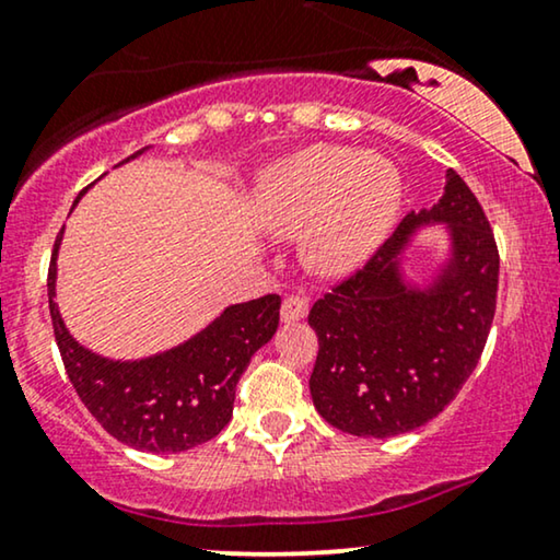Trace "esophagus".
<instances>
[{"mask_svg": "<svg viewBox=\"0 0 560 560\" xmlns=\"http://www.w3.org/2000/svg\"><path fill=\"white\" fill-rule=\"evenodd\" d=\"M305 316H308V303H305L303 298L298 295L285 298V303H282L280 308L282 324H298V320H303Z\"/></svg>", "mask_w": 560, "mask_h": 560, "instance_id": "34e87169", "label": "esophagus"}]
</instances>
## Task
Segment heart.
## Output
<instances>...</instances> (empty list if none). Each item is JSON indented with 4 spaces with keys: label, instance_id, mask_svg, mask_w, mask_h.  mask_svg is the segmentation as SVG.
I'll return each instance as SVG.
<instances>
[{
    "label": "heart",
    "instance_id": "heart-1",
    "mask_svg": "<svg viewBox=\"0 0 560 560\" xmlns=\"http://www.w3.org/2000/svg\"><path fill=\"white\" fill-rule=\"evenodd\" d=\"M402 206V175L385 155L339 144H313L259 175L257 221L298 234L324 275H349L370 262L393 232Z\"/></svg>",
    "mask_w": 560,
    "mask_h": 560
}]
</instances>
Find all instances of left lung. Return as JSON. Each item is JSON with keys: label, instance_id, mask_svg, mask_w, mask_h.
<instances>
[{"label": "left lung", "instance_id": "obj_1", "mask_svg": "<svg viewBox=\"0 0 560 560\" xmlns=\"http://www.w3.org/2000/svg\"><path fill=\"white\" fill-rule=\"evenodd\" d=\"M439 228L447 242L428 273L415 240ZM500 280L494 234L454 171L433 206L410 211L382 249L311 308L318 336L311 397L343 433L389 439L433 420L477 366Z\"/></svg>", "mask_w": 560, "mask_h": 560}]
</instances>
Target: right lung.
Listing matches in <instances>:
<instances>
[{
  "label": "right lung",
  "instance_id": "add662e5",
  "mask_svg": "<svg viewBox=\"0 0 560 560\" xmlns=\"http://www.w3.org/2000/svg\"><path fill=\"white\" fill-rule=\"evenodd\" d=\"M148 150L150 144L119 165ZM63 229L50 257V318L68 380L91 416L117 441L150 454H180L219 435L232 420L236 382L252 354L278 331L280 295L226 305L201 331L158 354L142 359L96 354L68 331L56 301Z\"/></svg>",
  "mask_w": 560,
  "mask_h": 560
}]
</instances>
